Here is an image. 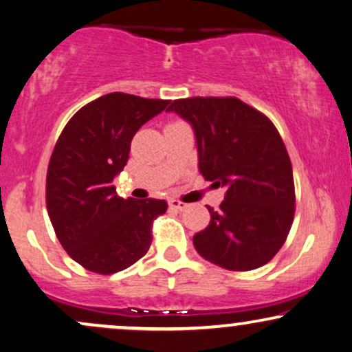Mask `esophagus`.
<instances>
[{"instance_id": "esophagus-1", "label": "esophagus", "mask_w": 352, "mask_h": 352, "mask_svg": "<svg viewBox=\"0 0 352 352\" xmlns=\"http://www.w3.org/2000/svg\"><path fill=\"white\" fill-rule=\"evenodd\" d=\"M170 207L175 208V210H184V208H187V204L181 202V200H177V199H171L170 200Z\"/></svg>"}]
</instances>
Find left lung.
Segmentation results:
<instances>
[{
	"label": "left lung",
	"mask_w": 352,
	"mask_h": 352,
	"mask_svg": "<svg viewBox=\"0 0 352 352\" xmlns=\"http://www.w3.org/2000/svg\"><path fill=\"white\" fill-rule=\"evenodd\" d=\"M166 111L190 122L200 175L226 189L220 210L208 207L195 250L232 272L265 265L285 244L296 205L293 166L275 124L236 97L181 98Z\"/></svg>",
	"instance_id": "left-lung-1"
}]
</instances>
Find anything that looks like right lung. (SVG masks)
Listing matches in <instances>:
<instances>
[{"instance_id": "add662e5", "label": "right lung", "mask_w": 352, "mask_h": 352, "mask_svg": "<svg viewBox=\"0 0 352 352\" xmlns=\"http://www.w3.org/2000/svg\"><path fill=\"white\" fill-rule=\"evenodd\" d=\"M170 100L113 92L82 107L65 126L50 158L47 208L59 243L87 270L111 275L142 258L158 199H122L113 179L124 170L131 140Z\"/></svg>"}]
</instances>
